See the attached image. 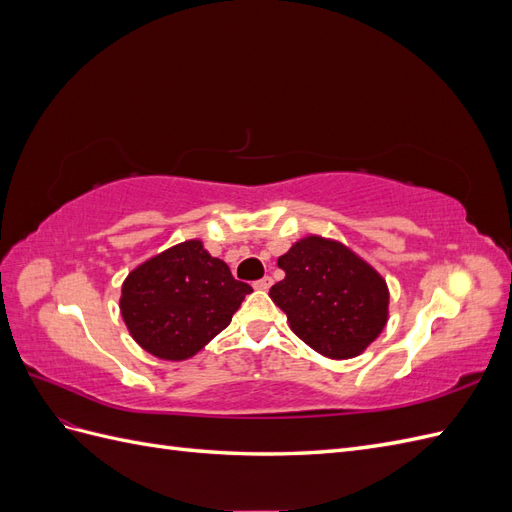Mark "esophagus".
Returning <instances> with one entry per match:
<instances>
[{
  "label": "esophagus",
  "instance_id": "obj_1",
  "mask_svg": "<svg viewBox=\"0 0 512 512\" xmlns=\"http://www.w3.org/2000/svg\"><path fill=\"white\" fill-rule=\"evenodd\" d=\"M271 284H273V280H271L269 275H265V277H262V280L254 282V288H258V290H269V288H271Z\"/></svg>",
  "mask_w": 512,
  "mask_h": 512
}]
</instances>
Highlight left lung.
<instances>
[{
  "mask_svg": "<svg viewBox=\"0 0 512 512\" xmlns=\"http://www.w3.org/2000/svg\"><path fill=\"white\" fill-rule=\"evenodd\" d=\"M286 277L269 297L290 329L329 359L359 356L389 318V288L382 275L346 245L305 237L277 258Z\"/></svg>",
  "mask_w": 512,
  "mask_h": 512,
  "instance_id": "left-lung-1",
  "label": "left lung"
}]
</instances>
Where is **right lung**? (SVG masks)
<instances>
[{
	"instance_id": "add662e5",
	"label": "right lung",
	"mask_w": 512,
	"mask_h": 512,
	"mask_svg": "<svg viewBox=\"0 0 512 512\" xmlns=\"http://www.w3.org/2000/svg\"><path fill=\"white\" fill-rule=\"evenodd\" d=\"M252 286L232 277L200 241H183L138 265L119 309L134 342L164 361H185L224 331Z\"/></svg>"
}]
</instances>
